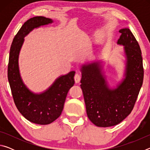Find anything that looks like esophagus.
Listing matches in <instances>:
<instances>
[{"label":"esophagus","mask_w":150,"mask_h":150,"mask_svg":"<svg viewBox=\"0 0 150 150\" xmlns=\"http://www.w3.org/2000/svg\"><path fill=\"white\" fill-rule=\"evenodd\" d=\"M81 75L79 74V73H76L75 75V77H74L75 83H79L80 82V80H81Z\"/></svg>","instance_id":"esophagus-1"}]
</instances>
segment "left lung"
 Returning a JSON list of instances; mask_svg holds the SVG:
<instances>
[{"mask_svg": "<svg viewBox=\"0 0 150 150\" xmlns=\"http://www.w3.org/2000/svg\"><path fill=\"white\" fill-rule=\"evenodd\" d=\"M119 32L117 44L124 46L126 67L125 79L117 88L108 87L99 62L81 68V87L88 118L99 127L115 126L130 115L143 83V61L138 42L128 28Z\"/></svg>", "mask_w": 150, "mask_h": 150, "instance_id": "8db88e82", "label": "left lung"}]
</instances>
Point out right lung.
Instances as JSON below:
<instances>
[{"label": "right lung", "mask_w": 150, "mask_h": 150, "mask_svg": "<svg viewBox=\"0 0 150 150\" xmlns=\"http://www.w3.org/2000/svg\"><path fill=\"white\" fill-rule=\"evenodd\" d=\"M52 22L44 16H35L25 22L12 41L8 65V79L15 105L28 120L41 125L49 124L59 117L68 91L75 84V72L59 77L49 89L37 95L30 92L22 82L18 59L25 35L35 28Z\"/></svg>", "instance_id": "obj_1"}]
</instances>
